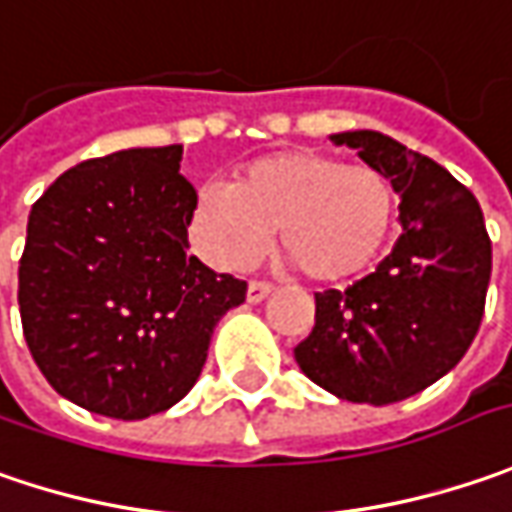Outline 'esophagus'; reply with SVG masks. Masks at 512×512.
Masks as SVG:
<instances>
[{
  "label": "esophagus",
  "mask_w": 512,
  "mask_h": 512,
  "mask_svg": "<svg viewBox=\"0 0 512 512\" xmlns=\"http://www.w3.org/2000/svg\"><path fill=\"white\" fill-rule=\"evenodd\" d=\"M269 295H272V286L269 283H260V280H252L249 289H246V300L249 303H260V300H266Z\"/></svg>",
  "instance_id": "obj_1"
}]
</instances>
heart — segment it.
<instances>
[{
  "mask_svg": "<svg viewBox=\"0 0 512 512\" xmlns=\"http://www.w3.org/2000/svg\"><path fill=\"white\" fill-rule=\"evenodd\" d=\"M401 194L384 171L346 166L315 148L263 154L237 171L234 186L194 191L186 234L217 272H246L280 246L312 280L364 275L398 226Z\"/></svg>",
  "mask_w": 512,
  "mask_h": 512,
  "instance_id": "b5f03b06",
  "label": "heart"
}]
</instances>
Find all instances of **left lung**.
<instances>
[{"instance_id": "1", "label": "left lung", "mask_w": 512, "mask_h": 512, "mask_svg": "<svg viewBox=\"0 0 512 512\" xmlns=\"http://www.w3.org/2000/svg\"><path fill=\"white\" fill-rule=\"evenodd\" d=\"M401 194V237L378 269L315 295V329L295 346L309 381L352 404L384 407L427 389L476 338L493 269L478 200L435 160L381 131H341Z\"/></svg>"}]
</instances>
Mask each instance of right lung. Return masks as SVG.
Instances as JSON below:
<instances>
[{
    "mask_svg": "<svg viewBox=\"0 0 512 512\" xmlns=\"http://www.w3.org/2000/svg\"><path fill=\"white\" fill-rule=\"evenodd\" d=\"M183 145L125 148L56 177L19 260L25 341L77 407L140 421L197 384L214 326L246 300L189 249Z\"/></svg>",
    "mask_w": 512,
    "mask_h": 512,
    "instance_id": "obj_1",
    "label": "right lung"
}]
</instances>
